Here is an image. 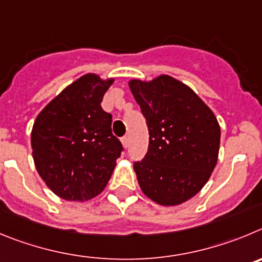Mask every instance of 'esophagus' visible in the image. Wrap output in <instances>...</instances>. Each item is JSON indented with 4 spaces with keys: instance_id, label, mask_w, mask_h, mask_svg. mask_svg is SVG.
<instances>
[{
    "instance_id": "1",
    "label": "esophagus",
    "mask_w": 262,
    "mask_h": 262,
    "mask_svg": "<svg viewBox=\"0 0 262 262\" xmlns=\"http://www.w3.org/2000/svg\"><path fill=\"white\" fill-rule=\"evenodd\" d=\"M121 143H122V146H124V147H128V146H129V138H128V137H122V138H121Z\"/></svg>"
}]
</instances>
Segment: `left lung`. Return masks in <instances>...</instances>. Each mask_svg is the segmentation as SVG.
Wrapping results in <instances>:
<instances>
[{
	"instance_id": "8db88e82",
	"label": "left lung",
	"mask_w": 262,
	"mask_h": 262,
	"mask_svg": "<svg viewBox=\"0 0 262 262\" xmlns=\"http://www.w3.org/2000/svg\"><path fill=\"white\" fill-rule=\"evenodd\" d=\"M128 84L150 134L145 159L134 163L141 190L162 206L184 204L204 188L215 168L218 120L189 86L171 75L134 78Z\"/></svg>"
}]
</instances>
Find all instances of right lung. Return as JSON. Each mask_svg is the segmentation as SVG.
Masks as SVG:
<instances>
[{
    "instance_id": "1",
    "label": "right lung",
    "mask_w": 262,
    "mask_h": 262,
    "mask_svg": "<svg viewBox=\"0 0 262 262\" xmlns=\"http://www.w3.org/2000/svg\"><path fill=\"white\" fill-rule=\"evenodd\" d=\"M115 78L87 73L67 86L35 119L32 158L47 187L65 201L84 202L104 190L121 155L112 116L100 103Z\"/></svg>"
}]
</instances>
